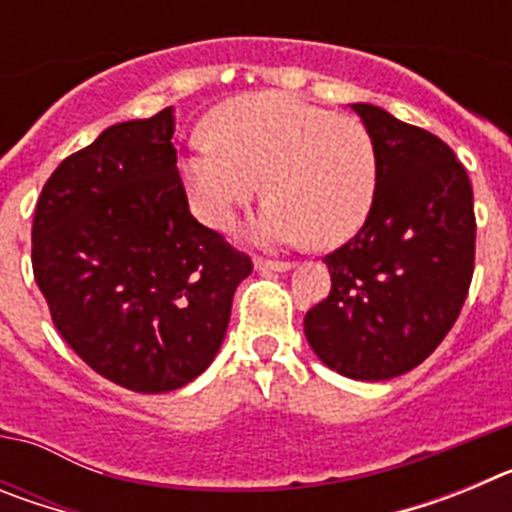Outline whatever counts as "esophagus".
Listing matches in <instances>:
<instances>
[{"label": "esophagus", "mask_w": 512, "mask_h": 512, "mask_svg": "<svg viewBox=\"0 0 512 512\" xmlns=\"http://www.w3.org/2000/svg\"><path fill=\"white\" fill-rule=\"evenodd\" d=\"M256 269H259V271H289V269H292V264H289V261L259 259V261H256Z\"/></svg>", "instance_id": "1"}]
</instances>
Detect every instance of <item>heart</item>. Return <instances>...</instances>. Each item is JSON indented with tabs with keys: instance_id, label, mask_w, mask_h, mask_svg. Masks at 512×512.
<instances>
[{
	"instance_id": "obj_1",
	"label": "heart",
	"mask_w": 512,
	"mask_h": 512,
	"mask_svg": "<svg viewBox=\"0 0 512 512\" xmlns=\"http://www.w3.org/2000/svg\"><path fill=\"white\" fill-rule=\"evenodd\" d=\"M210 138L182 161L194 212L210 228H228L261 179L271 202L256 230L266 241L336 246L372 210L377 151L356 117L287 94H248L212 115Z\"/></svg>"
}]
</instances>
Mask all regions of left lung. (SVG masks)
Here are the masks:
<instances>
[{"label": "left lung", "instance_id": "left-lung-1", "mask_svg": "<svg viewBox=\"0 0 512 512\" xmlns=\"http://www.w3.org/2000/svg\"><path fill=\"white\" fill-rule=\"evenodd\" d=\"M377 151V194L359 233L325 256L330 295L305 315L325 366L361 382L410 372L446 338L474 274V194L438 135L354 104Z\"/></svg>", "mask_w": 512, "mask_h": 512}]
</instances>
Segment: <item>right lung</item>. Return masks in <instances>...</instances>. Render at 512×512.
<instances>
[{"mask_svg": "<svg viewBox=\"0 0 512 512\" xmlns=\"http://www.w3.org/2000/svg\"><path fill=\"white\" fill-rule=\"evenodd\" d=\"M171 138V110L112 125L63 158L33 217V274L63 341L146 395L212 364L253 271L248 253L192 217Z\"/></svg>", "mask_w": 512, "mask_h": 512, "instance_id": "1", "label": "right lung"}]
</instances>
